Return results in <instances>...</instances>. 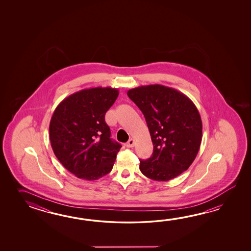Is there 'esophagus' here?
I'll return each instance as SVG.
<instances>
[{
  "mask_svg": "<svg viewBox=\"0 0 251 251\" xmlns=\"http://www.w3.org/2000/svg\"><path fill=\"white\" fill-rule=\"evenodd\" d=\"M134 144H135V142H134L133 139H129V141L126 144V146L127 148H132V147L134 146Z\"/></svg>",
  "mask_w": 251,
  "mask_h": 251,
  "instance_id": "esophagus-1",
  "label": "esophagus"
}]
</instances>
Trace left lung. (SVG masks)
Instances as JSON below:
<instances>
[{
    "label": "left lung",
    "mask_w": 251,
    "mask_h": 251,
    "mask_svg": "<svg viewBox=\"0 0 251 251\" xmlns=\"http://www.w3.org/2000/svg\"><path fill=\"white\" fill-rule=\"evenodd\" d=\"M144 118L153 144L140 171L157 181L179 176L192 164L202 141V120L196 105L180 91L166 86H140L127 91Z\"/></svg>",
    "instance_id": "8db88e82"
}]
</instances>
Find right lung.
Segmentation results:
<instances>
[{"instance_id": "1", "label": "right lung", "mask_w": 251, "mask_h": 251, "mask_svg": "<svg viewBox=\"0 0 251 251\" xmlns=\"http://www.w3.org/2000/svg\"><path fill=\"white\" fill-rule=\"evenodd\" d=\"M119 91L97 87L75 92L54 109L49 137L64 168L85 180H96L112 170L121 144L110 138L105 115Z\"/></svg>"}]
</instances>
